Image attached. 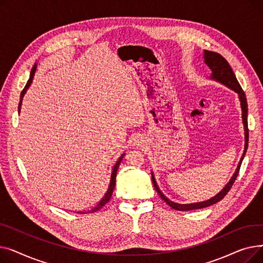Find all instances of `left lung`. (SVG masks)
Here are the masks:
<instances>
[{
	"label": "left lung",
	"instance_id": "1",
	"mask_svg": "<svg viewBox=\"0 0 263 263\" xmlns=\"http://www.w3.org/2000/svg\"><path fill=\"white\" fill-rule=\"evenodd\" d=\"M204 62L205 64L208 65V67L212 70V79L223 83L226 86L230 87L231 89H233L234 91H237L239 93L240 97V101H241V107H242V118H243V123H244V129H245V149H244V154L241 158V161L238 165L237 171L234 173V175L232 176V178L230 179L229 183L223 189V191L218 193L216 196H214L213 198L206 200V201H202V202H196V203H191V204H180V203H176L172 200H170L168 198L165 197L163 195V193L160 191V189L157 185L156 179L153 175V183L155 189L157 190L159 196L166 202L170 206H172L173 209L175 210H179V211H187V210H194V209H200V208H204V206H209L219 200H222L226 195L227 193L230 191L232 184L236 181V179L239 175V171L241 167V163L244 159L245 153L247 150V146H248V126H247V101H246V97L245 93L240 85V83L238 82L236 76H234V72L232 71V69L230 67V65L228 64V62L222 57V55L216 53V52H212V51H204Z\"/></svg>",
	"mask_w": 263,
	"mask_h": 263
}]
</instances>
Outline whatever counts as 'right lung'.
<instances>
[{"mask_svg": "<svg viewBox=\"0 0 263 263\" xmlns=\"http://www.w3.org/2000/svg\"><path fill=\"white\" fill-rule=\"evenodd\" d=\"M35 71H36V65L32 68V71H31V76H30V79H29V81H27V83H26V85H25V87L23 88V90H22V92H21V99H20V102H19V110H20V106H21V103H22V98H23V96H24V93H25V91H26V89L30 87V85H31V83H32V81H33V77H34V73H35ZM123 156L124 155H122L119 159H118V161H117V163L115 164V166H114V168H113V172H112V176H110V183H109V186H108V190H107V192H106V194H105V196L101 199V201L97 204V206H95V208L92 209V210H90L89 211V213H92V212H96V211H98V210H100L102 206L107 202V201H109V199H110V196H112V194H113V191H114V189H115V182H116V174H117V170H118V167H119V165H120V162L122 161V158H123Z\"/></svg>", "mask_w": 263, "mask_h": 263, "instance_id": "add662e5", "label": "right lung"}]
</instances>
